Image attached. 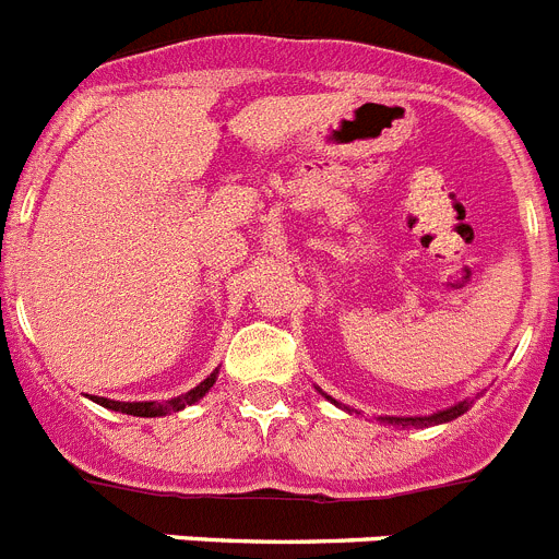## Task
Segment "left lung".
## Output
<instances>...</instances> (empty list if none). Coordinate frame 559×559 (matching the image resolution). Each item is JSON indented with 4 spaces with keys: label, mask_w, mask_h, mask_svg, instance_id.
<instances>
[{
    "label": "left lung",
    "mask_w": 559,
    "mask_h": 559,
    "mask_svg": "<svg viewBox=\"0 0 559 559\" xmlns=\"http://www.w3.org/2000/svg\"><path fill=\"white\" fill-rule=\"evenodd\" d=\"M333 400V397H330ZM335 403V400H333ZM467 406H471V403H467V400H464V403H459V406H453V408H448V412H442V414H433V417H408V419H400V417H383V423H397V426H403V428H408V426H428V423H445V419H451V417H459V414H464L467 412Z\"/></svg>",
    "instance_id": "8db88e82"
}]
</instances>
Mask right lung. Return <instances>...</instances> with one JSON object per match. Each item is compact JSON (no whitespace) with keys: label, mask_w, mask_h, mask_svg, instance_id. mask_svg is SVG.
Wrapping results in <instances>:
<instances>
[{"label":"right lung","mask_w":559,"mask_h":559,"mask_svg":"<svg viewBox=\"0 0 559 559\" xmlns=\"http://www.w3.org/2000/svg\"><path fill=\"white\" fill-rule=\"evenodd\" d=\"M212 383H215V372H212L204 383H199V386L192 389V392L181 394V397L167 400V403H117V400H106V397H92V400H95V403H100V406L111 408V412L133 414V417H159V414L181 412L185 406H192L195 400H201L206 392H210Z\"/></svg>","instance_id":"add662e5"}]
</instances>
